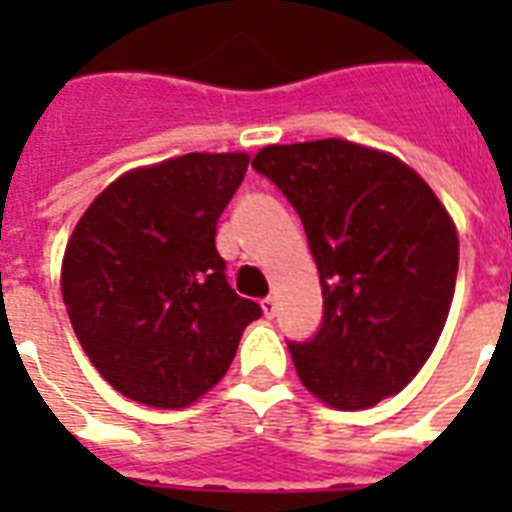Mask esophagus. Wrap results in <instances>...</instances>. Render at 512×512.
<instances>
[{"label":"esophagus","mask_w":512,"mask_h":512,"mask_svg":"<svg viewBox=\"0 0 512 512\" xmlns=\"http://www.w3.org/2000/svg\"><path fill=\"white\" fill-rule=\"evenodd\" d=\"M260 305H263V313L268 316V319H273V316H276V308H279V305H276V297L273 295L263 297V300H260Z\"/></svg>","instance_id":"1"}]
</instances>
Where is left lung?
Returning a JSON list of instances; mask_svg holds the SVG:
<instances>
[{"label":"left lung","mask_w":512,"mask_h":512,"mask_svg":"<svg viewBox=\"0 0 512 512\" xmlns=\"http://www.w3.org/2000/svg\"><path fill=\"white\" fill-rule=\"evenodd\" d=\"M303 220L324 316L289 340L297 377L335 409L396 396L436 348L460 241L417 172L348 140L268 146L252 162Z\"/></svg>","instance_id":"obj_1"}]
</instances>
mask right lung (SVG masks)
I'll return each instance as SVG.
<instances>
[{
	"mask_svg": "<svg viewBox=\"0 0 512 512\" xmlns=\"http://www.w3.org/2000/svg\"><path fill=\"white\" fill-rule=\"evenodd\" d=\"M247 154H185L111 183L63 257V303L92 366L132 401L180 409L231 366L263 316L228 284L215 228Z\"/></svg>",
	"mask_w": 512,
	"mask_h": 512,
	"instance_id": "1",
	"label": "right lung"
}]
</instances>
